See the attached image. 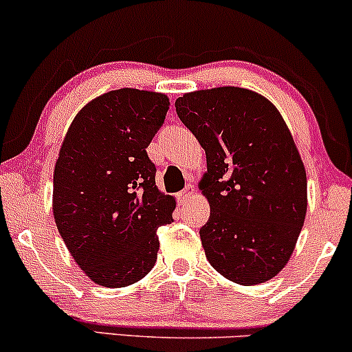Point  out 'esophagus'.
Segmentation results:
<instances>
[{
	"label": "esophagus",
	"instance_id": "esophagus-1",
	"mask_svg": "<svg viewBox=\"0 0 352 352\" xmlns=\"http://www.w3.org/2000/svg\"><path fill=\"white\" fill-rule=\"evenodd\" d=\"M193 193H195V188H193L192 185H187V187H185V188L182 190V192L179 193V199H182V200L190 199V197H192Z\"/></svg>",
	"mask_w": 352,
	"mask_h": 352
}]
</instances>
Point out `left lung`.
<instances>
[{
  "label": "left lung",
  "mask_w": 352,
  "mask_h": 352,
  "mask_svg": "<svg viewBox=\"0 0 352 352\" xmlns=\"http://www.w3.org/2000/svg\"><path fill=\"white\" fill-rule=\"evenodd\" d=\"M177 116L207 155L200 180L210 265L238 285L272 280L288 263L308 208L306 170L278 109L243 87L184 94Z\"/></svg>",
  "instance_id": "8db88e82"
}]
</instances>
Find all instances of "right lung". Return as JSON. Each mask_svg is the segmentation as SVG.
Listing matches in <instances>:
<instances>
[{"mask_svg":"<svg viewBox=\"0 0 352 352\" xmlns=\"http://www.w3.org/2000/svg\"><path fill=\"white\" fill-rule=\"evenodd\" d=\"M168 98L117 89L72 120L54 167L52 213L79 268L106 288H122L153 268L157 228L172 223L175 199L155 185L148 144L162 127Z\"/></svg>","mask_w":352,"mask_h":352,"instance_id":"obj_1","label":"right lung"}]
</instances>
